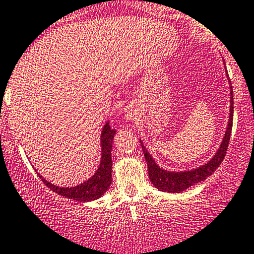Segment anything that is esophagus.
<instances>
[{
  "mask_svg": "<svg viewBox=\"0 0 254 254\" xmlns=\"http://www.w3.org/2000/svg\"><path fill=\"white\" fill-rule=\"evenodd\" d=\"M127 118L132 119V118H134V113H132L131 111H129V109H127Z\"/></svg>",
  "mask_w": 254,
  "mask_h": 254,
  "instance_id": "1",
  "label": "esophagus"
}]
</instances>
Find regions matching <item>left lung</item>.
Listing matches in <instances>:
<instances>
[{
  "instance_id": "1",
  "label": "left lung",
  "mask_w": 254,
  "mask_h": 254,
  "mask_svg": "<svg viewBox=\"0 0 254 254\" xmlns=\"http://www.w3.org/2000/svg\"><path fill=\"white\" fill-rule=\"evenodd\" d=\"M230 88L232 89V87H230ZM230 94H231V97H230L231 98L230 103L231 104H230V118L226 132H225V136L217 152L215 153L211 160L207 161L205 165L190 171H179V172L166 171L158 165H156L152 156L147 152L146 147L141 143L143 156H145V160L147 162L148 178L156 188L162 191H167V193H181V191L188 189L189 187L205 181L207 177L211 176L216 171V168L221 165L225 156H226L227 146H229L230 136H231L232 119H234V92L231 91Z\"/></svg>"
}]
</instances>
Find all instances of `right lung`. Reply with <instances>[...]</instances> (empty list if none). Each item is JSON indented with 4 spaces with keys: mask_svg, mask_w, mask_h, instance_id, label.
I'll list each match as a JSON object with an SVG mask.
<instances>
[{
    "mask_svg": "<svg viewBox=\"0 0 254 254\" xmlns=\"http://www.w3.org/2000/svg\"><path fill=\"white\" fill-rule=\"evenodd\" d=\"M117 130L112 129L109 123L104 125L101 135V146H102V157L98 170L88 181L78 184L71 188H61V187L54 186L45 181L42 176L43 183L49 187L53 191L65 196V198L73 199L77 201H91L101 198L112 184V145L114 135ZM39 175V173H38Z\"/></svg>",
    "mask_w": 254,
    "mask_h": 254,
    "instance_id": "add662e5",
    "label": "right lung"
}]
</instances>
